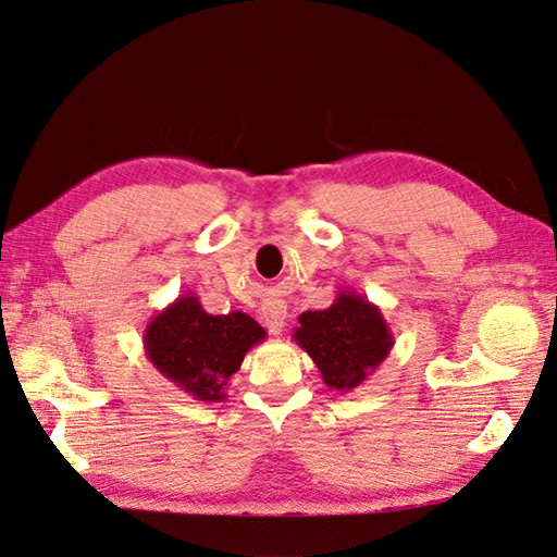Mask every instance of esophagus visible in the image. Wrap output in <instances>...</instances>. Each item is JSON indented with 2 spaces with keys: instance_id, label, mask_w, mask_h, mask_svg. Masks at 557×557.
Returning <instances> with one entry per match:
<instances>
[{
  "instance_id": "1",
  "label": "esophagus",
  "mask_w": 557,
  "mask_h": 557,
  "mask_svg": "<svg viewBox=\"0 0 557 557\" xmlns=\"http://www.w3.org/2000/svg\"><path fill=\"white\" fill-rule=\"evenodd\" d=\"M261 318H264V324L271 334H281L283 327H286V302L283 300L264 302V308H261Z\"/></svg>"
}]
</instances>
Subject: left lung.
<instances>
[{"instance_id": "obj_1", "label": "left lung", "mask_w": 557, "mask_h": 557, "mask_svg": "<svg viewBox=\"0 0 557 557\" xmlns=\"http://www.w3.org/2000/svg\"><path fill=\"white\" fill-rule=\"evenodd\" d=\"M293 339L318 366L324 385L337 393L356 391L395 344L381 308L351 288H342L330 308L302 312Z\"/></svg>"}]
</instances>
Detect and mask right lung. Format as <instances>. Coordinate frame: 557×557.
Segmentation results:
<instances>
[{
	"mask_svg": "<svg viewBox=\"0 0 557 557\" xmlns=\"http://www.w3.org/2000/svg\"><path fill=\"white\" fill-rule=\"evenodd\" d=\"M264 339L267 330L247 312L211 314L194 293L157 312L143 334L145 356L157 373L201 403L225 400L230 377Z\"/></svg>",
	"mask_w": 557,
	"mask_h": 557,
	"instance_id": "obj_1",
	"label": "right lung"
}]
</instances>
